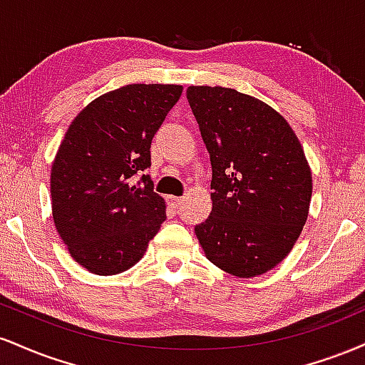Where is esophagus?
I'll use <instances>...</instances> for the list:
<instances>
[{"label": "esophagus", "mask_w": 365, "mask_h": 365, "mask_svg": "<svg viewBox=\"0 0 365 365\" xmlns=\"http://www.w3.org/2000/svg\"><path fill=\"white\" fill-rule=\"evenodd\" d=\"M166 200H168V204H170V206L173 207V209H180V207H182V204H183V197L170 195Z\"/></svg>", "instance_id": "34e87169"}]
</instances>
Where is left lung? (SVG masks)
<instances>
[{
  "mask_svg": "<svg viewBox=\"0 0 365 365\" xmlns=\"http://www.w3.org/2000/svg\"><path fill=\"white\" fill-rule=\"evenodd\" d=\"M187 99L212 166V211L195 226L199 244L226 273H267L309 216L312 173L299 137L269 104L235 89L190 86Z\"/></svg>",
  "mask_w": 365,
  "mask_h": 365,
  "instance_id": "8db88e82",
  "label": "left lung"
}]
</instances>
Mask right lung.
Wrapping results in <instances>:
<instances>
[{
    "instance_id": "add662e5",
    "label": "right lung",
    "mask_w": 365,
    "mask_h": 365,
    "mask_svg": "<svg viewBox=\"0 0 365 365\" xmlns=\"http://www.w3.org/2000/svg\"><path fill=\"white\" fill-rule=\"evenodd\" d=\"M183 87L130 83L87 104L51 166L53 220L75 262L99 276L140 261L166 220L149 175L150 142Z\"/></svg>"
}]
</instances>
